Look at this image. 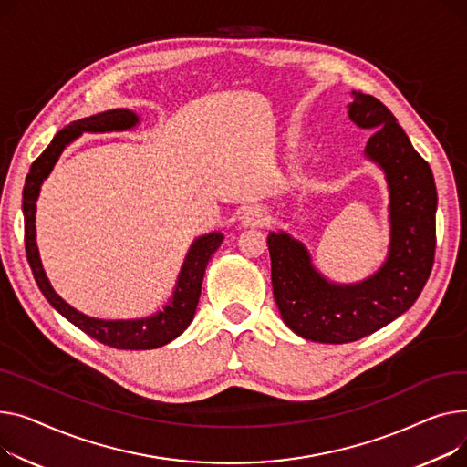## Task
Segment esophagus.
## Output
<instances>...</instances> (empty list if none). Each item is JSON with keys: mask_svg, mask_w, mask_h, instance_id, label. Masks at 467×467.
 I'll use <instances>...</instances> for the list:
<instances>
[{"mask_svg": "<svg viewBox=\"0 0 467 467\" xmlns=\"http://www.w3.org/2000/svg\"><path fill=\"white\" fill-rule=\"evenodd\" d=\"M269 213L267 209L260 207V205H254V207H249L243 216H241V223L243 226H251V228H256V226H265L269 223Z\"/></svg>", "mask_w": 467, "mask_h": 467, "instance_id": "obj_1", "label": "esophagus"}]
</instances>
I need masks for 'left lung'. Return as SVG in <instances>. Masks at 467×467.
Instances as JSON below:
<instances>
[{"instance_id": "8db88e82", "label": "left lung", "mask_w": 467, "mask_h": 467, "mask_svg": "<svg viewBox=\"0 0 467 467\" xmlns=\"http://www.w3.org/2000/svg\"><path fill=\"white\" fill-rule=\"evenodd\" d=\"M350 120L373 130L366 156L385 171L390 192L389 256L371 277L336 285L315 269L309 251L285 232H271L273 297L285 324L318 343L358 341L405 313L420 296L435 256L437 192L428 161L377 98L352 90Z\"/></svg>"}]
</instances>
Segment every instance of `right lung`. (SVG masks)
<instances>
[{"label": "right lung", "instance_id": "add662e5", "mask_svg": "<svg viewBox=\"0 0 467 467\" xmlns=\"http://www.w3.org/2000/svg\"><path fill=\"white\" fill-rule=\"evenodd\" d=\"M140 122V117L128 111V109H113V111H105L88 119H80L60 130L50 145L41 152V156L32 163L30 173L26 177V184L22 190V213H24V244H26V256L30 262L34 279L47 297L48 304L57 309L62 317H66L71 324H75L78 330L88 334L96 341L109 345L113 348L122 350H147L158 348L179 337L188 324L194 318L202 283L205 275V267L214 254V251L221 246L224 235L221 232H213L207 235L198 237L192 243L190 251L184 258L181 267L175 292L170 299V304L150 315L147 318H135V320H101L82 315L80 311L73 309L69 304L54 292L50 286L47 273L43 269L37 243H36V202L39 196V190L43 181L52 171L54 163L60 158L64 149L75 141L78 135L85 131L103 133V131H122L133 128Z\"/></svg>", "mask_w": 467, "mask_h": 467}]
</instances>
